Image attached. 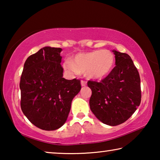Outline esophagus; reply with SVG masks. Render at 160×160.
<instances>
[{"mask_svg":"<svg viewBox=\"0 0 160 160\" xmlns=\"http://www.w3.org/2000/svg\"><path fill=\"white\" fill-rule=\"evenodd\" d=\"M81 85L82 87H85L87 85V82L85 80H81Z\"/></svg>","mask_w":160,"mask_h":160,"instance_id":"esophagus-1","label":"esophagus"}]
</instances>
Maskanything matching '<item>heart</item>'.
Returning a JSON list of instances; mask_svg holds the SVG:
<instances>
[{"label": "heart", "instance_id": "heart-1", "mask_svg": "<svg viewBox=\"0 0 160 160\" xmlns=\"http://www.w3.org/2000/svg\"><path fill=\"white\" fill-rule=\"evenodd\" d=\"M113 54L108 50H96L79 53L71 61H65L63 66L70 72H86L90 78L99 79L109 74L114 65Z\"/></svg>", "mask_w": 160, "mask_h": 160}]
</instances>
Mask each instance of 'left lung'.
Masks as SVG:
<instances>
[{"label": "left lung", "instance_id": "1", "mask_svg": "<svg viewBox=\"0 0 160 160\" xmlns=\"http://www.w3.org/2000/svg\"><path fill=\"white\" fill-rule=\"evenodd\" d=\"M116 66L101 82L89 80L90 107L96 117L115 126L131 117L141 102L140 78L130 56L113 51Z\"/></svg>", "mask_w": 160, "mask_h": 160}]
</instances>
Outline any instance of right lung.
Segmentation results:
<instances>
[{
    "label": "right lung",
    "mask_w": 160,
    "mask_h": 160,
    "mask_svg": "<svg viewBox=\"0 0 160 160\" xmlns=\"http://www.w3.org/2000/svg\"><path fill=\"white\" fill-rule=\"evenodd\" d=\"M61 51L46 47L29 56L20 78L21 109L32 124L45 131L63 125L81 89L80 80L63 78Z\"/></svg>",
    "instance_id": "obj_1"
}]
</instances>
